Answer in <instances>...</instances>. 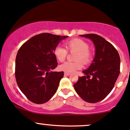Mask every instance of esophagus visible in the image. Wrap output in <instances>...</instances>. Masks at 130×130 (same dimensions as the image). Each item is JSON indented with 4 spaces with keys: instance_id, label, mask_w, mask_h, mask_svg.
Returning a JSON list of instances; mask_svg holds the SVG:
<instances>
[{
    "instance_id": "obj_1",
    "label": "esophagus",
    "mask_w": 130,
    "mask_h": 130,
    "mask_svg": "<svg viewBox=\"0 0 130 130\" xmlns=\"http://www.w3.org/2000/svg\"><path fill=\"white\" fill-rule=\"evenodd\" d=\"M69 74H70V72H64V75L65 76H69Z\"/></svg>"
}]
</instances>
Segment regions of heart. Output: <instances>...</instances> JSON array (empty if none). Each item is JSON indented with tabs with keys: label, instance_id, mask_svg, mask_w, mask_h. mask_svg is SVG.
Returning a JSON list of instances; mask_svg holds the SVG:
<instances>
[{
	"label": "heart",
	"instance_id": "b5f03b06",
	"mask_svg": "<svg viewBox=\"0 0 130 130\" xmlns=\"http://www.w3.org/2000/svg\"><path fill=\"white\" fill-rule=\"evenodd\" d=\"M65 48L57 46L54 49L55 57L59 61L62 62L66 58L68 51L76 52L74 55V61H67L59 65V69L64 72H71L82 69L83 62L84 65H88L93 59V52L89 48L87 42L79 38H74L67 41L65 43Z\"/></svg>",
	"mask_w": 130,
	"mask_h": 130
}]
</instances>
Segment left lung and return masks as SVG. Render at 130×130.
<instances>
[{"label":"left lung","instance_id":"left-lung-1","mask_svg":"<svg viewBox=\"0 0 130 130\" xmlns=\"http://www.w3.org/2000/svg\"><path fill=\"white\" fill-rule=\"evenodd\" d=\"M91 39L96 48L95 57L85 76L78 77L74 88L85 102L96 103L110 93L120 74V59L117 49L101 36L94 34L81 35Z\"/></svg>","mask_w":130,"mask_h":130}]
</instances>
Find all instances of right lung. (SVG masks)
<instances>
[{"label": "right lung", "mask_w": 130, "mask_h": 130, "mask_svg": "<svg viewBox=\"0 0 130 130\" xmlns=\"http://www.w3.org/2000/svg\"><path fill=\"white\" fill-rule=\"evenodd\" d=\"M67 37L42 33L31 37L19 49L15 75L19 87L30 101L43 104L56 92L64 72H51L58 65L53 51Z\"/></svg>", "instance_id": "obj_1"}]
</instances>
